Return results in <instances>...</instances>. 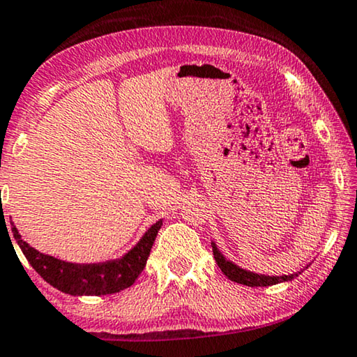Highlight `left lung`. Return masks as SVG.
Masks as SVG:
<instances>
[{"mask_svg":"<svg viewBox=\"0 0 357 357\" xmlns=\"http://www.w3.org/2000/svg\"><path fill=\"white\" fill-rule=\"evenodd\" d=\"M211 247H213L214 260H216L218 266L221 268V271L229 278V280L234 281V282H238V284L250 286V287H265V286L278 284V282L292 281L296 276L301 275V271L299 273H294V275H282V276L258 275V273L243 270V268L237 266L236 263H232L231 260H227V258L224 257L221 252H219V248L216 247V243H214V242H211Z\"/></svg>","mask_w":357,"mask_h":357,"instance_id":"1","label":"left lung"}]
</instances>
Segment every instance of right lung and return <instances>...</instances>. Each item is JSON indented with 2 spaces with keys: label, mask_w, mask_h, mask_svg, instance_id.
Returning a JSON list of instances; mask_svg holds the SVG:
<instances>
[{
  "label": "right lung",
  "mask_w": 357,
  "mask_h": 357,
  "mask_svg": "<svg viewBox=\"0 0 357 357\" xmlns=\"http://www.w3.org/2000/svg\"><path fill=\"white\" fill-rule=\"evenodd\" d=\"M4 224L6 222L3 218V226ZM160 226H162V219L153 224L139 238V242L119 260L104 263H70L36 250L26 241H22L21 234L11 222L13 236L33 270L48 284L71 296H105L130 287L139 276V273L144 270Z\"/></svg>",
  "instance_id": "obj_1"
}]
</instances>
